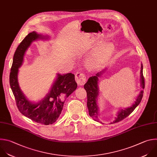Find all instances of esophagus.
<instances>
[{
	"label": "esophagus",
	"mask_w": 157,
	"mask_h": 157,
	"mask_svg": "<svg viewBox=\"0 0 157 157\" xmlns=\"http://www.w3.org/2000/svg\"><path fill=\"white\" fill-rule=\"evenodd\" d=\"M75 79L78 86H82L86 82V76L82 73H77L75 75Z\"/></svg>",
	"instance_id": "esophagus-1"
}]
</instances>
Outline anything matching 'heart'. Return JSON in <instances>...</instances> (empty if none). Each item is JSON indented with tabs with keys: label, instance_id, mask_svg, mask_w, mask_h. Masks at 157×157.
<instances>
[{
	"label": "heart",
	"instance_id": "heart-1",
	"mask_svg": "<svg viewBox=\"0 0 157 157\" xmlns=\"http://www.w3.org/2000/svg\"><path fill=\"white\" fill-rule=\"evenodd\" d=\"M115 50V47L113 44H103L89 56L86 61L87 65L92 70L98 68L112 57Z\"/></svg>",
	"mask_w": 157,
	"mask_h": 157
}]
</instances>
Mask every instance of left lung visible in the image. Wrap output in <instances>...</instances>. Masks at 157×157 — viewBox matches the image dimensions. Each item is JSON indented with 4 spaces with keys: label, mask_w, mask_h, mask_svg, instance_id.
Returning <instances> with one entry per match:
<instances>
[{
    "label": "left lung",
    "mask_w": 157,
    "mask_h": 157,
    "mask_svg": "<svg viewBox=\"0 0 157 157\" xmlns=\"http://www.w3.org/2000/svg\"><path fill=\"white\" fill-rule=\"evenodd\" d=\"M106 70L107 69L105 68L101 71L97 73L94 76L90 77L87 82L84 86L87 95V106L89 110V114L94 121L100 122L101 123H101V121H100L99 120L100 110L98 105V99L100 94L98 87V79L106 71ZM140 87H142V90L140 91L139 94L137 95L136 100L132 104V105L127 108H120L117 112V117H115V120L113 122H111L110 124L118 123L128 117L140 103L142 98L143 97L144 89L145 87L144 78L143 76V66L142 63L140 72Z\"/></svg>",
    "instance_id": "8db88e82"
}]
</instances>
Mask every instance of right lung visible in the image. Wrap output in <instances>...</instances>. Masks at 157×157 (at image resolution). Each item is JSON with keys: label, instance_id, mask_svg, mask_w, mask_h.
<instances>
[{"label": "right lung", "instance_id": "right-lung-1", "mask_svg": "<svg viewBox=\"0 0 157 157\" xmlns=\"http://www.w3.org/2000/svg\"><path fill=\"white\" fill-rule=\"evenodd\" d=\"M50 36L36 31L29 33L18 46L13 56L10 85L19 111L31 120L45 125L55 123L63 108L65 99L77 88L75 75L71 73H57L49 92L38 101H30L23 94L18 82L19 68L22 66L26 51L31 44L37 40H48Z\"/></svg>", "mask_w": 157, "mask_h": 157}]
</instances>
